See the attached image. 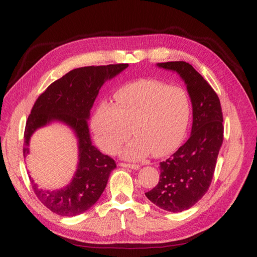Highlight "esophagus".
<instances>
[{"instance_id": "esophagus-1", "label": "esophagus", "mask_w": 257, "mask_h": 257, "mask_svg": "<svg viewBox=\"0 0 257 257\" xmlns=\"http://www.w3.org/2000/svg\"><path fill=\"white\" fill-rule=\"evenodd\" d=\"M119 166L123 167V168H130V169H139L140 168L139 165H135V163H124V162H120Z\"/></svg>"}]
</instances>
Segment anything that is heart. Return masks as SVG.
<instances>
[{
    "label": "heart",
    "mask_w": 257,
    "mask_h": 257,
    "mask_svg": "<svg viewBox=\"0 0 257 257\" xmlns=\"http://www.w3.org/2000/svg\"><path fill=\"white\" fill-rule=\"evenodd\" d=\"M113 98L114 105L100 102L91 120L102 150L113 154L130 138L132 129L137 138L121 152L127 159H144L151 152L162 157L181 145L192 114V101L183 87L138 79L120 87Z\"/></svg>",
    "instance_id": "heart-1"
}]
</instances>
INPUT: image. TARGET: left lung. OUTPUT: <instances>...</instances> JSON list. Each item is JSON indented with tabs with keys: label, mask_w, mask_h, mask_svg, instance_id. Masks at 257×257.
<instances>
[{
	"label": "left lung",
	"mask_w": 257,
	"mask_h": 257,
	"mask_svg": "<svg viewBox=\"0 0 257 257\" xmlns=\"http://www.w3.org/2000/svg\"><path fill=\"white\" fill-rule=\"evenodd\" d=\"M187 84L193 107L192 132L187 143L160 162V180L146 196L160 209L182 212L202 199L212 182L223 144V114L219 96L209 83L182 61L159 63Z\"/></svg>",
	"instance_id": "8db88e82"
}]
</instances>
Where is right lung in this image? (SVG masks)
Returning <instances> with one entry per match:
<instances>
[{
    "mask_svg": "<svg viewBox=\"0 0 257 257\" xmlns=\"http://www.w3.org/2000/svg\"><path fill=\"white\" fill-rule=\"evenodd\" d=\"M127 67L128 64H110L70 70L48 86L32 108L24 130V157L29 154L32 134L52 120L69 124L78 138V169L69 185L58 191H43L31 179L37 199L58 215L75 216L94 205L116 168L111 157L91 145L86 119L102 84Z\"/></svg>",
    "mask_w": 257,
    "mask_h": 257,
    "instance_id": "obj_1",
    "label": "right lung"
}]
</instances>
